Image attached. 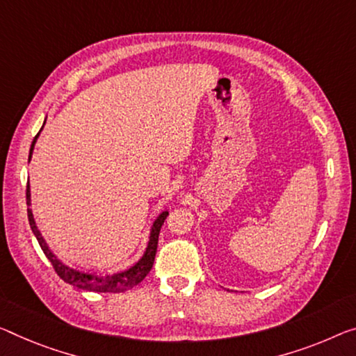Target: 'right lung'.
<instances>
[{"mask_svg": "<svg viewBox=\"0 0 356 356\" xmlns=\"http://www.w3.org/2000/svg\"><path fill=\"white\" fill-rule=\"evenodd\" d=\"M42 127H44V125H42ZM41 130H40V132H41ZM38 136H40V134H38L35 136V140H33L31 147H30L29 161L31 159L33 147H35ZM26 205H29V210H26V211H29V221H30L31 231H33V234H35V237L38 240V243H40L41 250L44 251L46 258L51 261L52 267L56 269L57 275L62 278L63 282L70 283V285H73V286L79 288V289H87V291H95V293H124V291H129V289H132L135 285H138V283L143 280V278L152 269V264H154L161 227H162L163 221H165V218L168 216V211H162L161 215L156 218V221L152 222L151 234H149V242H147L145 254L141 256V259L138 262H135V264L130 267V269L118 272V273H113V275H97V273L81 272V270L73 269V267H68L67 264H63V262L52 253L51 248L47 247L46 240L42 238L40 229H38L36 222H35V218H33V213L30 210V205H31L30 183H26Z\"/></svg>", "mask_w": 356, "mask_h": 356, "instance_id": "add662e5", "label": "right lung"}]
</instances>
